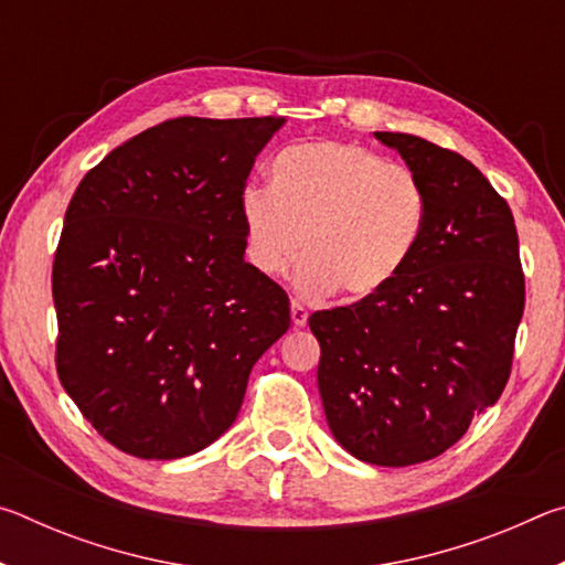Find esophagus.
Masks as SVG:
<instances>
[{
  "mask_svg": "<svg viewBox=\"0 0 565 565\" xmlns=\"http://www.w3.org/2000/svg\"><path fill=\"white\" fill-rule=\"evenodd\" d=\"M306 319H309V311H306V306L301 301L291 299V321H294V327H306Z\"/></svg>",
  "mask_w": 565,
  "mask_h": 565,
  "instance_id": "esophagus-1",
  "label": "esophagus"
}]
</instances>
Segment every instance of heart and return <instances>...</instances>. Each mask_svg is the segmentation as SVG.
I'll use <instances>...</instances> for the list:
<instances>
[{
    "label": "heart",
    "instance_id": "obj_1",
    "mask_svg": "<svg viewBox=\"0 0 565 565\" xmlns=\"http://www.w3.org/2000/svg\"><path fill=\"white\" fill-rule=\"evenodd\" d=\"M248 259L276 276L309 262L301 284L369 299L394 284L426 232L428 196L414 169L353 141H306L271 161V189L242 196Z\"/></svg>",
    "mask_w": 565,
    "mask_h": 565
}]
</instances>
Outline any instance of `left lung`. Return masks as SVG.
<instances>
[{"label":"left lung","instance_id":"1","mask_svg":"<svg viewBox=\"0 0 565 565\" xmlns=\"http://www.w3.org/2000/svg\"><path fill=\"white\" fill-rule=\"evenodd\" d=\"M376 137L424 181V238L388 289L313 311L309 327L337 441L366 463L414 466L503 394L525 279L511 209L471 161L414 134Z\"/></svg>","mask_w":565,"mask_h":565}]
</instances>
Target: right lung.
Returning a JSON list of instances; mask_svg holds the SVG:
<instances>
[{
	"instance_id": "1",
	"label": "right lung",
	"mask_w": 565,
	"mask_h": 565,
	"mask_svg": "<svg viewBox=\"0 0 565 565\" xmlns=\"http://www.w3.org/2000/svg\"><path fill=\"white\" fill-rule=\"evenodd\" d=\"M284 117H179L79 181L54 252L56 374L119 451L169 461L214 444L289 296L244 262L242 196Z\"/></svg>"
}]
</instances>
